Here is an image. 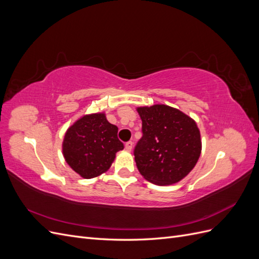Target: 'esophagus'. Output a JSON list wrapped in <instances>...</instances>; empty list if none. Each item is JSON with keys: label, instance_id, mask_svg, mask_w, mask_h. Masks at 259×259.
<instances>
[{"label": "esophagus", "instance_id": "34e87169", "mask_svg": "<svg viewBox=\"0 0 259 259\" xmlns=\"http://www.w3.org/2000/svg\"><path fill=\"white\" fill-rule=\"evenodd\" d=\"M125 149H126L127 151H131L133 149V142H127L126 144H125Z\"/></svg>", "mask_w": 259, "mask_h": 259}]
</instances>
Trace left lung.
Instances as JSON below:
<instances>
[{
    "mask_svg": "<svg viewBox=\"0 0 259 259\" xmlns=\"http://www.w3.org/2000/svg\"><path fill=\"white\" fill-rule=\"evenodd\" d=\"M137 111L143 121V137L134 149L139 173L154 185L178 183L190 173L201 154L197 124L165 105L140 107Z\"/></svg>",
    "mask_w": 259,
    "mask_h": 259,
    "instance_id": "obj_1",
    "label": "left lung"
}]
</instances>
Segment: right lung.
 Segmentation results:
<instances>
[{"label":"right lung","instance_id":"obj_1","mask_svg":"<svg viewBox=\"0 0 259 259\" xmlns=\"http://www.w3.org/2000/svg\"><path fill=\"white\" fill-rule=\"evenodd\" d=\"M124 145L117 138V127L104 113L81 117L67 131L62 152L74 171L90 179L105 173Z\"/></svg>","mask_w":259,"mask_h":259}]
</instances>
